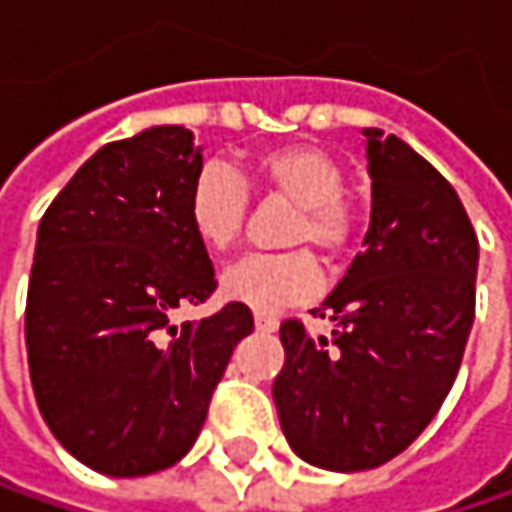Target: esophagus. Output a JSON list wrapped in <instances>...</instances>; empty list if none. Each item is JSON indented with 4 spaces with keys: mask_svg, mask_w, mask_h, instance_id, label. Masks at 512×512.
Listing matches in <instances>:
<instances>
[{
    "mask_svg": "<svg viewBox=\"0 0 512 512\" xmlns=\"http://www.w3.org/2000/svg\"><path fill=\"white\" fill-rule=\"evenodd\" d=\"M255 326H257V332H275V329L280 326V321L275 318V315H263V312H257Z\"/></svg>",
    "mask_w": 512,
    "mask_h": 512,
    "instance_id": "obj_1",
    "label": "esophagus"
}]
</instances>
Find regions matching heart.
Segmentation results:
<instances>
[{"instance_id": "obj_1", "label": "heart", "mask_w": 512, "mask_h": 512, "mask_svg": "<svg viewBox=\"0 0 512 512\" xmlns=\"http://www.w3.org/2000/svg\"><path fill=\"white\" fill-rule=\"evenodd\" d=\"M249 174L260 189L280 197L298 214L286 232V246H315L323 257L344 255L358 229V217L344 200V166L318 145L292 143L266 148L252 157ZM246 186L229 168L209 163L191 180L186 214L194 237L209 252L237 246L246 220ZM321 286L318 263L309 252L243 257L220 278V295L255 312H280L312 298Z\"/></svg>"}]
</instances>
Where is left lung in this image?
<instances>
[{"label": "left lung", "instance_id": "1", "mask_svg": "<svg viewBox=\"0 0 512 512\" xmlns=\"http://www.w3.org/2000/svg\"><path fill=\"white\" fill-rule=\"evenodd\" d=\"M372 212L364 252L312 315L280 323L272 384L289 447L312 467L358 473L407 450L456 381L476 315L478 240L456 189L418 151L364 128Z\"/></svg>", "mask_w": 512, "mask_h": 512}]
</instances>
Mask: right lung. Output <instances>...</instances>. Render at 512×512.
<instances>
[{"label":"right lung","mask_w":512,"mask_h":512,"mask_svg":"<svg viewBox=\"0 0 512 512\" xmlns=\"http://www.w3.org/2000/svg\"><path fill=\"white\" fill-rule=\"evenodd\" d=\"M203 148L183 125L102 145L39 220L25 306L36 404L56 441L114 478L177 464L255 321L226 303L171 323L217 286L186 200Z\"/></svg>","instance_id":"right-lung-1"}]
</instances>
